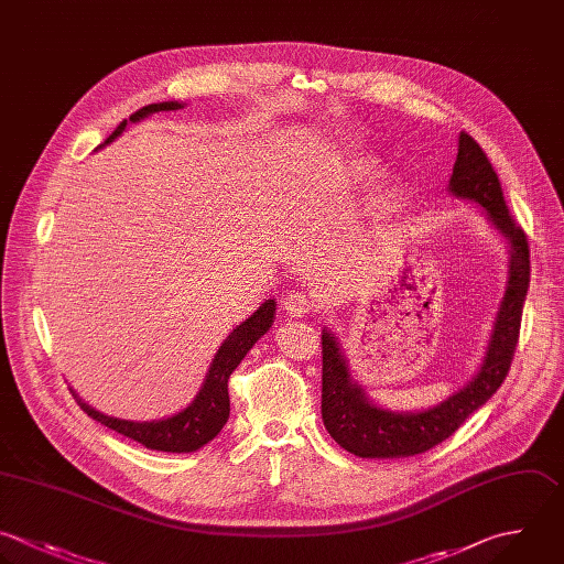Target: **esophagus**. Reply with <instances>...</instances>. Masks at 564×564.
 <instances>
[{"instance_id":"obj_1","label":"esophagus","mask_w":564,"mask_h":564,"mask_svg":"<svg viewBox=\"0 0 564 564\" xmlns=\"http://www.w3.org/2000/svg\"><path fill=\"white\" fill-rule=\"evenodd\" d=\"M282 308H284L291 317H304V315H308V313L313 311V300H311L306 293H302V291H293V293H289V295L284 297Z\"/></svg>"}]
</instances>
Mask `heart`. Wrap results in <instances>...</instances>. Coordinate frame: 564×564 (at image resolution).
<instances>
[{
  "label": "heart",
  "mask_w": 564,
  "mask_h": 564,
  "mask_svg": "<svg viewBox=\"0 0 564 564\" xmlns=\"http://www.w3.org/2000/svg\"><path fill=\"white\" fill-rule=\"evenodd\" d=\"M350 174H352V178L355 181H375L377 178V174H379V165H377V161H372V159H357L352 165H350Z\"/></svg>",
  "instance_id": "1"
}]
</instances>
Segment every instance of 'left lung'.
<instances>
[{
	"label": "left lung",
	"mask_w": 564,
	"mask_h": 564,
	"mask_svg": "<svg viewBox=\"0 0 564 564\" xmlns=\"http://www.w3.org/2000/svg\"><path fill=\"white\" fill-rule=\"evenodd\" d=\"M447 192L480 205L509 247V278L489 344L476 375L445 401L419 412H392L368 399L352 379L348 359L333 330H322V419L328 434L361 458H403L427 452L452 436L465 419L489 401L509 372L518 344L522 304L529 289V245L516 227L500 181L478 143L460 132Z\"/></svg>",
	"instance_id": "obj_1"
}]
</instances>
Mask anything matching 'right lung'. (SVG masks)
<instances>
[{"instance_id":"1","label":"right lung","mask_w":564,"mask_h":564,"mask_svg":"<svg viewBox=\"0 0 564 564\" xmlns=\"http://www.w3.org/2000/svg\"><path fill=\"white\" fill-rule=\"evenodd\" d=\"M185 108V104L178 101H163V104H152L141 108L139 112H134L130 117V121H123L112 137L104 143H112L119 134H123L128 123H137L143 121L150 115L156 112H172V110H181ZM275 300H267L249 319H245L240 326H236L229 337L223 341V346L218 348V352L212 359V366L205 375V381L198 390V394L194 397V401L165 419H154V421H128V419H117V416H108L99 410H95L93 405H88L73 388V397L77 399V403L82 405V410L93 416L95 421L104 423L106 427L134 438L137 443L145 445L148 449H159V452H196L203 445H207L212 438L218 436V432L223 430V425L229 419V390H227V381L231 377V372L238 368V364L247 357V352L253 348V344L271 328L273 319H275Z\"/></svg>"}]
</instances>
